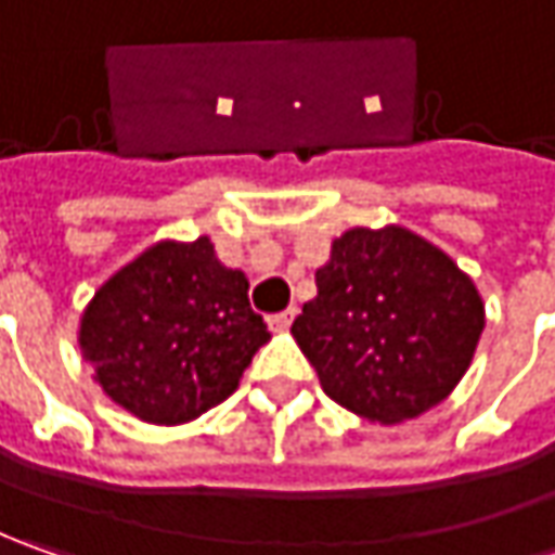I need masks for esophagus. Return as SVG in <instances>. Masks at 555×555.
Here are the masks:
<instances>
[{
	"label": "esophagus",
	"mask_w": 555,
	"mask_h": 555,
	"mask_svg": "<svg viewBox=\"0 0 555 555\" xmlns=\"http://www.w3.org/2000/svg\"><path fill=\"white\" fill-rule=\"evenodd\" d=\"M293 318H296V309L281 311V314H274V318H268V327L274 333H284L289 331V324H293Z\"/></svg>",
	"instance_id": "1"
}]
</instances>
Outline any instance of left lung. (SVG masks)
<instances>
[{
    "label": "left lung",
    "mask_w": 555,
    "mask_h": 555,
    "mask_svg": "<svg viewBox=\"0 0 555 555\" xmlns=\"http://www.w3.org/2000/svg\"><path fill=\"white\" fill-rule=\"evenodd\" d=\"M314 284L293 339L321 389L361 420H414L469 371L485 302L473 278L426 237L401 224L349 228Z\"/></svg>",
    "instance_id": "obj_1"
}]
</instances>
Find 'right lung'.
Returning <instances> with one entry per match:
<instances>
[{
  "label": "right lung",
  "instance_id": "add662e5",
  "mask_svg": "<svg viewBox=\"0 0 555 555\" xmlns=\"http://www.w3.org/2000/svg\"><path fill=\"white\" fill-rule=\"evenodd\" d=\"M268 339L246 274L222 266L209 237L147 246L79 318V352L98 386L154 426L191 423L222 404Z\"/></svg>",
  "mask_w": 555,
  "mask_h": 555
}]
</instances>
